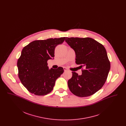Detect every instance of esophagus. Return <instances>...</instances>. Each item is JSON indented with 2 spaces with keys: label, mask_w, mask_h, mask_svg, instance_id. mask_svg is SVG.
Segmentation results:
<instances>
[{
  "label": "esophagus",
  "mask_w": 126,
  "mask_h": 126,
  "mask_svg": "<svg viewBox=\"0 0 126 126\" xmlns=\"http://www.w3.org/2000/svg\"><path fill=\"white\" fill-rule=\"evenodd\" d=\"M63 68H64V71H68V69H67L66 67H64Z\"/></svg>",
  "instance_id": "esophagus-1"
}]
</instances>
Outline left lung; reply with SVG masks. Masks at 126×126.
Masks as SVG:
<instances>
[{
  "label": "left lung",
  "mask_w": 126,
  "mask_h": 126,
  "mask_svg": "<svg viewBox=\"0 0 126 126\" xmlns=\"http://www.w3.org/2000/svg\"><path fill=\"white\" fill-rule=\"evenodd\" d=\"M65 41L75 51L76 64L84 68L81 75L72 72L67 82L69 90L80 97L94 94L105 84L110 68L105 48L89 37H66Z\"/></svg>",
  "instance_id": "obj_1"
}]
</instances>
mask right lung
I'll list each match as a JSON object with an SVG mask.
<instances>
[{"label": "right lung", "mask_w": 126, "mask_h": 126, "mask_svg": "<svg viewBox=\"0 0 126 126\" xmlns=\"http://www.w3.org/2000/svg\"><path fill=\"white\" fill-rule=\"evenodd\" d=\"M66 37L36 40L22 49L17 63L18 77L29 92L42 96L50 93L55 81L64 72L62 67L49 69L47 61L54 57L55 47Z\"/></svg>", "instance_id": "add662e5"}]
</instances>
